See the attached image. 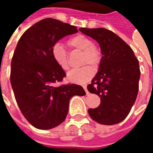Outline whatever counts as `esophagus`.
I'll list each match as a JSON object with an SVG mask.
<instances>
[{"mask_svg":"<svg viewBox=\"0 0 153 153\" xmlns=\"http://www.w3.org/2000/svg\"><path fill=\"white\" fill-rule=\"evenodd\" d=\"M83 89L85 90V92H86L87 94H88L89 93H88V89H87V85H83Z\"/></svg>","mask_w":153,"mask_h":153,"instance_id":"1","label":"esophagus"}]
</instances>
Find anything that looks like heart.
I'll use <instances>...</instances> for the list:
<instances>
[{"label": "heart", "instance_id": "b5f03b06", "mask_svg": "<svg viewBox=\"0 0 153 153\" xmlns=\"http://www.w3.org/2000/svg\"><path fill=\"white\" fill-rule=\"evenodd\" d=\"M68 46L75 50L82 51L81 64H90L96 67L101 61V52L99 49L93 44V41L84 35H76L70 38L67 42ZM51 57L61 70H67L70 67L68 53L60 43L54 44L51 50ZM94 70L90 65H84L80 68L71 70L67 74L69 81L75 83H84L93 78Z\"/></svg>", "mask_w": 153, "mask_h": 153}]
</instances>
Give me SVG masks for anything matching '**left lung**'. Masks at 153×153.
Masks as SVG:
<instances>
[{"instance_id": "1", "label": "left lung", "mask_w": 153, "mask_h": 153, "mask_svg": "<svg viewBox=\"0 0 153 153\" xmlns=\"http://www.w3.org/2000/svg\"><path fill=\"white\" fill-rule=\"evenodd\" d=\"M79 30L99 43L102 57L98 72L88 90L101 97L98 107L88 110L93 120L111 125L123 121L134 104L140 70L131 47L119 36L102 28Z\"/></svg>"}]
</instances>
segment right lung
I'll list each match as a JSON object with an SVG mask.
<instances>
[{
    "instance_id": "1",
    "label": "right lung",
    "mask_w": 153,
    "mask_h": 153,
    "mask_svg": "<svg viewBox=\"0 0 153 153\" xmlns=\"http://www.w3.org/2000/svg\"><path fill=\"white\" fill-rule=\"evenodd\" d=\"M76 27L55 19H44L27 29L16 46L11 60L10 83L22 114L39 129L55 128L65 120L73 96L86 93L77 84L60 87L65 73L51 57V47Z\"/></svg>"
}]
</instances>
